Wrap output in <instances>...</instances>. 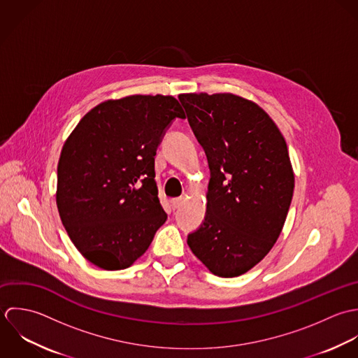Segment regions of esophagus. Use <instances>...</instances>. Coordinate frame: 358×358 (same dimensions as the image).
<instances>
[{
  "instance_id": "34e87169",
  "label": "esophagus",
  "mask_w": 358,
  "mask_h": 358,
  "mask_svg": "<svg viewBox=\"0 0 358 358\" xmlns=\"http://www.w3.org/2000/svg\"><path fill=\"white\" fill-rule=\"evenodd\" d=\"M182 202H184V198H174V199H171L173 209H178L182 205Z\"/></svg>"
}]
</instances>
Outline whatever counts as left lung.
I'll list each match as a JSON object with an SVG mask.
<instances>
[{"label": "left lung", "instance_id": "obj_1", "mask_svg": "<svg viewBox=\"0 0 358 358\" xmlns=\"http://www.w3.org/2000/svg\"><path fill=\"white\" fill-rule=\"evenodd\" d=\"M178 99L210 169L205 221L188 235V246L215 275H242L267 256L285 224L294 188L285 138L242 96L201 92Z\"/></svg>", "mask_w": 358, "mask_h": 358}]
</instances>
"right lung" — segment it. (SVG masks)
<instances>
[{"label":"right lung","instance_id":"obj_1","mask_svg":"<svg viewBox=\"0 0 358 358\" xmlns=\"http://www.w3.org/2000/svg\"><path fill=\"white\" fill-rule=\"evenodd\" d=\"M171 95H130L92 108L76 126L58 163L57 205L77 250L94 266L130 267L164 224L155 155L176 119Z\"/></svg>","mask_w":358,"mask_h":358}]
</instances>
